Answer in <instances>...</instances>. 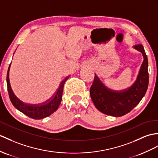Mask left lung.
<instances>
[{"label":"left lung","instance_id":"1","mask_svg":"<svg viewBox=\"0 0 158 158\" xmlns=\"http://www.w3.org/2000/svg\"><path fill=\"white\" fill-rule=\"evenodd\" d=\"M143 55V61L137 79L130 87L121 91L106 87L95 74L90 89V95L94 106L101 113L113 117H121L135 107L145 94L149 83L148 60L143 46L133 47Z\"/></svg>","mask_w":158,"mask_h":158}]
</instances>
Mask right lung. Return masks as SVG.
<instances>
[{
    "label": "right lung",
    "instance_id": "add662e5",
    "mask_svg": "<svg viewBox=\"0 0 158 158\" xmlns=\"http://www.w3.org/2000/svg\"><path fill=\"white\" fill-rule=\"evenodd\" d=\"M10 64L9 65L6 75L7 89H8L10 101L15 108L27 115V116L34 119H41L45 118L56 111L60 105L61 99H62L64 84L66 80L70 78V76L66 77L61 81L58 89L57 90L55 94L53 96V97L49 101L43 104H40V105H29V104H26L20 101L13 92L9 80V70Z\"/></svg>",
    "mask_w": 158,
    "mask_h": 158
}]
</instances>
